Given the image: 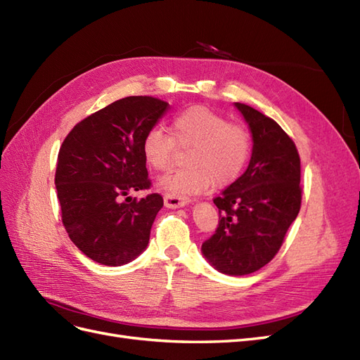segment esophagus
<instances>
[{"label": "esophagus", "instance_id": "34e87169", "mask_svg": "<svg viewBox=\"0 0 360 360\" xmlns=\"http://www.w3.org/2000/svg\"><path fill=\"white\" fill-rule=\"evenodd\" d=\"M163 202H165V207H168V209H180V207H184L186 204H189L191 200L181 198V197H174V195H165V197H163Z\"/></svg>", "mask_w": 360, "mask_h": 360}]
</instances>
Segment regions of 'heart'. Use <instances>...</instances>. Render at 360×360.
<instances>
[{
    "label": "heart",
    "instance_id": "1",
    "mask_svg": "<svg viewBox=\"0 0 360 360\" xmlns=\"http://www.w3.org/2000/svg\"><path fill=\"white\" fill-rule=\"evenodd\" d=\"M177 147L188 148L186 165L159 181L162 191L174 197L201 193L212 184L224 188L243 171L250 138L242 126L228 123L221 114L205 106H192L172 118L171 135L162 127H151L143 139V156L150 168L168 171Z\"/></svg>",
    "mask_w": 360,
    "mask_h": 360
}]
</instances>
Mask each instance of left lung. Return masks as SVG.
<instances>
[{
    "label": "left lung",
    "instance_id": "left-lung-1",
    "mask_svg": "<svg viewBox=\"0 0 360 360\" xmlns=\"http://www.w3.org/2000/svg\"><path fill=\"white\" fill-rule=\"evenodd\" d=\"M234 106L249 126L252 155L242 176L213 200L219 226L201 252L221 274L242 276L276 255L299 214L300 158L275 120L245 103Z\"/></svg>",
    "mask_w": 360,
    "mask_h": 360
}]
</instances>
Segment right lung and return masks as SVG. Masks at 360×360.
I'll use <instances>...</instances> for the list:
<instances>
[{"mask_svg":"<svg viewBox=\"0 0 360 360\" xmlns=\"http://www.w3.org/2000/svg\"><path fill=\"white\" fill-rule=\"evenodd\" d=\"M168 108L156 97H124L84 118L64 139L56 172L63 225L96 263L123 266L148 246L163 200L129 193L150 188L143 139Z\"/></svg>","mask_w":360,"mask_h":360,"instance_id":"obj_1","label":"right lung"}]
</instances>
